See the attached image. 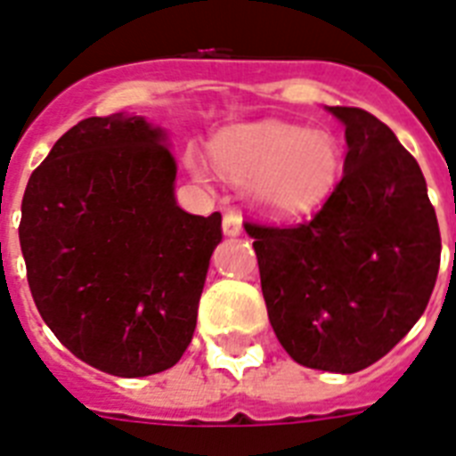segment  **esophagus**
Instances as JSON below:
<instances>
[{"mask_svg":"<svg viewBox=\"0 0 456 456\" xmlns=\"http://www.w3.org/2000/svg\"><path fill=\"white\" fill-rule=\"evenodd\" d=\"M222 232L227 236H239L243 232V222H240V216L236 210H229L222 217Z\"/></svg>","mask_w":456,"mask_h":456,"instance_id":"esophagus-1","label":"esophagus"}]
</instances>
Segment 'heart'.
Segmentation results:
<instances>
[{
	"label": "heart",
	"instance_id": "heart-1",
	"mask_svg": "<svg viewBox=\"0 0 456 456\" xmlns=\"http://www.w3.org/2000/svg\"><path fill=\"white\" fill-rule=\"evenodd\" d=\"M216 167L232 181H248L250 201L275 217L317 208L338 183L343 152L334 134L281 120L239 125L210 145ZM197 178L204 167L190 159Z\"/></svg>",
	"mask_w": 456,
	"mask_h": 456
}]
</instances>
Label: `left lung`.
<instances>
[{
  "label": "left lung",
  "instance_id": "left-lung-1",
  "mask_svg": "<svg viewBox=\"0 0 456 456\" xmlns=\"http://www.w3.org/2000/svg\"><path fill=\"white\" fill-rule=\"evenodd\" d=\"M346 125L343 178L308 220L246 222L271 327L301 366L357 373L422 317L441 266V232L415 157L385 122L329 106Z\"/></svg>",
  "mask_w": 456,
  "mask_h": 456
}]
</instances>
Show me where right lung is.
Listing matches in <instances>:
<instances>
[{
	"label": "right lung",
	"mask_w": 456,
	"mask_h": 456,
	"mask_svg": "<svg viewBox=\"0 0 456 456\" xmlns=\"http://www.w3.org/2000/svg\"><path fill=\"white\" fill-rule=\"evenodd\" d=\"M141 116L62 134L22 197L27 282L67 350L120 378L167 370L194 327L222 216L175 204V159Z\"/></svg>",
	"instance_id": "right-lung-1"
}]
</instances>
